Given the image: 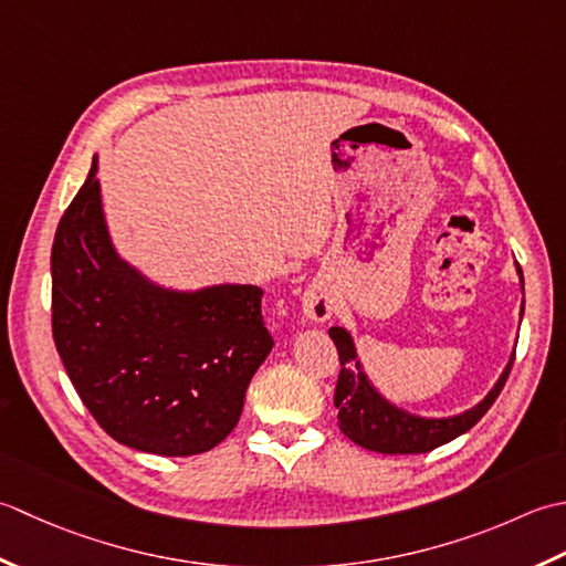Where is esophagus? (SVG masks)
I'll return each mask as SVG.
<instances>
[{
	"label": "esophagus",
	"mask_w": 566,
	"mask_h": 566,
	"mask_svg": "<svg viewBox=\"0 0 566 566\" xmlns=\"http://www.w3.org/2000/svg\"><path fill=\"white\" fill-rule=\"evenodd\" d=\"M337 305H334V297L325 283H313L303 295V315L313 322H327Z\"/></svg>",
	"instance_id": "1"
}]
</instances>
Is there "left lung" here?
Wrapping results in <instances>:
<instances>
[{"mask_svg": "<svg viewBox=\"0 0 566 566\" xmlns=\"http://www.w3.org/2000/svg\"><path fill=\"white\" fill-rule=\"evenodd\" d=\"M517 273H521L523 279L521 266H517ZM329 337L334 342V347H337L342 364L337 388H334V406L339 410V430L347 434L352 442L380 454H424L432 452V449L440 444L452 442L454 437L474 428L483 415L489 412L495 398L501 396L515 361L513 352L509 366H505L503 376L499 378V384L493 386L491 394L483 398L476 408L454 415V418L432 420L418 418V415H410L406 410L390 406L386 398H380L376 394L374 386L368 384L359 359H356L354 342L347 329L332 327Z\"/></svg>", "mask_w": 566, "mask_h": 566, "instance_id": "left-lung-1", "label": "left lung"}]
</instances>
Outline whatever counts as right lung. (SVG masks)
Instances as JSON below:
<instances>
[{"instance_id":"obj_1","label":"right lung","mask_w":566,"mask_h":566,"mask_svg":"<svg viewBox=\"0 0 566 566\" xmlns=\"http://www.w3.org/2000/svg\"><path fill=\"white\" fill-rule=\"evenodd\" d=\"M97 158L55 229L51 325L67 376L112 440L192 457L237 428L273 337L256 285L176 293L112 249Z\"/></svg>"}]
</instances>
